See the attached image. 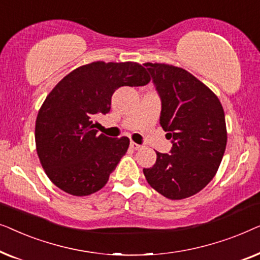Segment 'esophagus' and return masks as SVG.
Returning <instances> with one entry per match:
<instances>
[{
	"instance_id": "obj_1",
	"label": "esophagus",
	"mask_w": 260,
	"mask_h": 260,
	"mask_svg": "<svg viewBox=\"0 0 260 260\" xmlns=\"http://www.w3.org/2000/svg\"><path fill=\"white\" fill-rule=\"evenodd\" d=\"M130 148L134 149V150H140V149H142V145L135 143V142H130Z\"/></svg>"
}]
</instances>
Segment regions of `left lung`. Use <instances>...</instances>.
<instances>
[{"label": "left lung", "mask_w": 260, "mask_h": 260, "mask_svg": "<svg viewBox=\"0 0 260 260\" xmlns=\"http://www.w3.org/2000/svg\"><path fill=\"white\" fill-rule=\"evenodd\" d=\"M161 98L159 124L172 138L170 154L156 151L148 183L170 200L197 194L218 172L227 143L225 113L219 98L186 70L144 63Z\"/></svg>", "instance_id": "left-lung-1"}]
</instances>
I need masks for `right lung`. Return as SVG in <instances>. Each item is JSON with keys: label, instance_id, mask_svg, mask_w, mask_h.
Wrapping results in <instances>:
<instances>
[{"label": "right lung", "instance_id": "add662e5", "mask_svg": "<svg viewBox=\"0 0 260 260\" xmlns=\"http://www.w3.org/2000/svg\"><path fill=\"white\" fill-rule=\"evenodd\" d=\"M149 81L147 70L137 62L95 61L55 85L39 110L35 144L42 168L56 187L85 197L105 186L130 141L98 135L93 118L110 111L117 88Z\"/></svg>", "mask_w": 260, "mask_h": 260}]
</instances>
